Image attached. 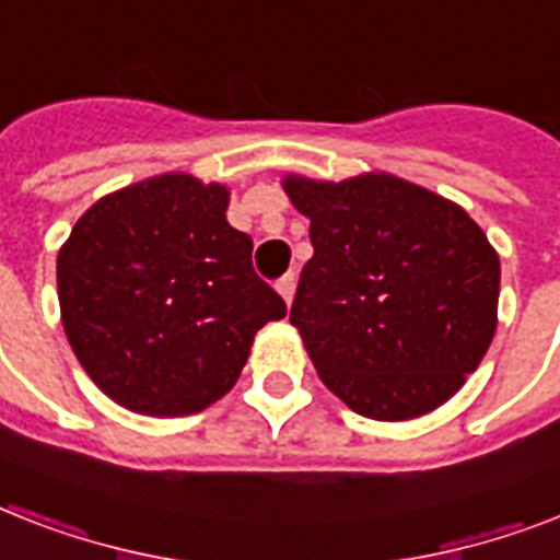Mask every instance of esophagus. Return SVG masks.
I'll list each match as a JSON object with an SVG mask.
<instances>
[{
    "mask_svg": "<svg viewBox=\"0 0 560 560\" xmlns=\"http://www.w3.org/2000/svg\"><path fill=\"white\" fill-rule=\"evenodd\" d=\"M276 290H279L281 293V299H284V302H293V293H296V276H293V272H288V276H281L279 281H276Z\"/></svg>",
    "mask_w": 560,
    "mask_h": 560,
    "instance_id": "1",
    "label": "esophagus"
}]
</instances>
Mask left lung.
I'll use <instances>...</instances> for the list:
<instances>
[{"label":"left lung","instance_id":"1","mask_svg":"<svg viewBox=\"0 0 560 560\" xmlns=\"http://www.w3.org/2000/svg\"><path fill=\"white\" fill-rule=\"evenodd\" d=\"M311 220L290 323L354 412L407 421L462 389L497 331L500 258L468 211L392 177H284Z\"/></svg>","mask_w":560,"mask_h":560}]
</instances>
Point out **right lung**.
I'll list each match as a JSON object with an SVG mask.
<instances>
[{
    "label": "right lung",
    "mask_w": 560,
    "mask_h": 560,
    "mask_svg": "<svg viewBox=\"0 0 560 560\" xmlns=\"http://www.w3.org/2000/svg\"><path fill=\"white\" fill-rule=\"evenodd\" d=\"M229 188L160 174L101 197L57 253L74 358L142 416H191L235 386L258 328L288 314L229 226Z\"/></svg>",
    "instance_id": "1"
}]
</instances>
